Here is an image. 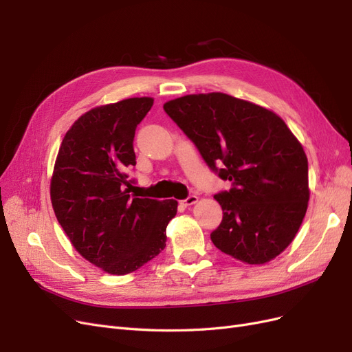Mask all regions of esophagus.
<instances>
[{
	"label": "esophagus",
	"mask_w": 352,
	"mask_h": 352,
	"mask_svg": "<svg viewBox=\"0 0 352 352\" xmlns=\"http://www.w3.org/2000/svg\"><path fill=\"white\" fill-rule=\"evenodd\" d=\"M197 201H198V197H197V195H189L186 199L180 201V204H182L184 207H189V206H194Z\"/></svg>",
	"instance_id": "1"
}]
</instances>
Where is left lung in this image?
<instances>
[{
    "label": "left lung",
    "instance_id": "obj_1",
    "mask_svg": "<svg viewBox=\"0 0 352 352\" xmlns=\"http://www.w3.org/2000/svg\"><path fill=\"white\" fill-rule=\"evenodd\" d=\"M164 111L192 141L230 190L214 195L223 210L211 233L216 247L247 264H264L289 245L310 199L308 160L276 113L223 92L167 101ZM223 163V169L216 164Z\"/></svg>",
    "mask_w": 352,
    "mask_h": 352
}]
</instances>
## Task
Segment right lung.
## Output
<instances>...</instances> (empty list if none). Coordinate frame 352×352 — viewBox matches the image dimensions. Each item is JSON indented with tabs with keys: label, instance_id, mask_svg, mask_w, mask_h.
I'll return each mask as SVG.
<instances>
[{
	"label": "right lung",
	"instance_id": "add662e5",
	"mask_svg": "<svg viewBox=\"0 0 352 352\" xmlns=\"http://www.w3.org/2000/svg\"><path fill=\"white\" fill-rule=\"evenodd\" d=\"M153 104L127 98L82 114L63 138L52 172L50 195L63 230L85 260L110 274L157 257L177 212L175 199L129 195L135 131Z\"/></svg>",
	"mask_w": 352,
	"mask_h": 352
}]
</instances>
